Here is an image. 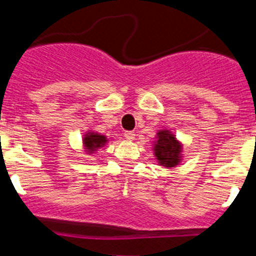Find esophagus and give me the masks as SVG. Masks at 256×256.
Segmentation results:
<instances>
[{
    "mask_svg": "<svg viewBox=\"0 0 256 256\" xmlns=\"http://www.w3.org/2000/svg\"><path fill=\"white\" fill-rule=\"evenodd\" d=\"M124 137H126V140H128V141H132V140H134V133L130 132V130H126V132L124 133Z\"/></svg>",
    "mask_w": 256,
    "mask_h": 256,
    "instance_id": "esophagus-1",
    "label": "esophagus"
}]
</instances>
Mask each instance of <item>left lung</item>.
Masks as SVG:
<instances>
[{
	"mask_svg": "<svg viewBox=\"0 0 256 256\" xmlns=\"http://www.w3.org/2000/svg\"><path fill=\"white\" fill-rule=\"evenodd\" d=\"M154 141V155L159 165L165 168H176L182 162V144L169 130H162L156 133Z\"/></svg>",
	"mask_w": 256,
	"mask_h": 256,
	"instance_id": "1",
	"label": "left lung"
}]
</instances>
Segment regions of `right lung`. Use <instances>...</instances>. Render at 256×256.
Instances as JSON below:
<instances>
[{"label":"right lung","instance_id":"obj_1","mask_svg":"<svg viewBox=\"0 0 256 256\" xmlns=\"http://www.w3.org/2000/svg\"><path fill=\"white\" fill-rule=\"evenodd\" d=\"M83 148H84V151L87 154H94V151H97L98 148H104L106 144H108V140L106 138V136L100 134V133L97 132H90L88 130L87 133L83 137Z\"/></svg>","mask_w":256,"mask_h":256}]
</instances>
